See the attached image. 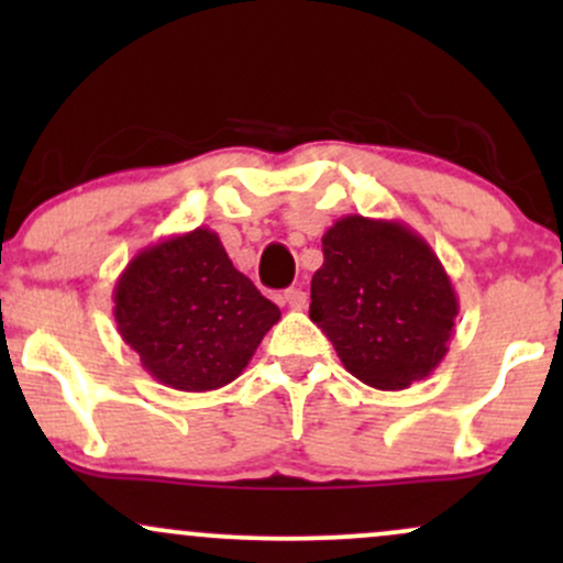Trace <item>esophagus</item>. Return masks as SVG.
I'll return each instance as SVG.
<instances>
[{"mask_svg":"<svg viewBox=\"0 0 563 563\" xmlns=\"http://www.w3.org/2000/svg\"><path fill=\"white\" fill-rule=\"evenodd\" d=\"M283 301H286L290 309H303V307H307V290L288 288L286 294H283Z\"/></svg>","mask_w":563,"mask_h":563,"instance_id":"34e87169","label":"esophagus"}]
</instances>
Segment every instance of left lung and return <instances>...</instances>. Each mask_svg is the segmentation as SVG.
<instances>
[{
    "label": "left lung",
    "mask_w": 563,
    "mask_h": 563,
    "mask_svg": "<svg viewBox=\"0 0 563 563\" xmlns=\"http://www.w3.org/2000/svg\"><path fill=\"white\" fill-rule=\"evenodd\" d=\"M322 256L309 318L346 371L380 391L431 376L461 309L434 249L399 219L346 214L322 235Z\"/></svg>",
    "instance_id": "8db88e82"
}]
</instances>
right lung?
<instances>
[{"label":"right lung","mask_w":563,"mask_h":563,"mask_svg":"<svg viewBox=\"0 0 563 563\" xmlns=\"http://www.w3.org/2000/svg\"><path fill=\"white\" fill-rule=\"evenodd\" d=\"M113 318L158 384L214 391L241 376L280 309L232 267L214 230L196 228L132 256L115 280Z\"/></svg>","instance_id":"right-lung-1"}]
</instances>
